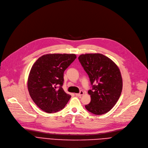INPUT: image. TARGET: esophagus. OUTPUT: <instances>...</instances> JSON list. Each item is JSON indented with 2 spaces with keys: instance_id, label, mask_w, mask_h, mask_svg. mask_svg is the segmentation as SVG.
<instances>
[{
  "instance_id": "esophagus-1",
  "label": "esophagus",
  "mask_w": 148,
  "mask_h": 148,
  "mask_svg": "<svg viewBox=\"0 0 148 148\" xmlns=\"http://www.w3.org/2000/svg\"><path fill=\"white\" fill-rule=\"evenodd\" d=\"M75 95H76V96H81V95H84V91H81L79 93H76V94H75Z\"/></svg>"
}]
</instances>
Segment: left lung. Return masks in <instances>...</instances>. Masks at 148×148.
I'll return each instance as SVG.
<instances>
[{"instance_id":"8db88e82","label":"left lung","mask_w":148,"mask_h":148,"mask_svg":"<svg viewBox=\"0 0 148 148\" xmlns=\"http://www.w3.org/2000/svg\"><path fill=\"white\" fill-rule=\"evenodd\" d=\"M78 59L92 87L88 91L91 102L85 107L95 115L105 114L115 105L122 92L119 69L111 59L101 54H82Z\"/></svg>"}]
</instances>
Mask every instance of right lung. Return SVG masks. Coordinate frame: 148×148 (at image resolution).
Segmentation results:
<instances>
[{
	"instance_id": "right-lung-1",
	"label": "right lung",
	"mask_w": 148,
	"mask_h": 148,
	"mask_svg": "<svg viewBox=\"0 0 148 148\" xmlns=\"http://www.w3.org/2000/svg\"><path fill=\"white\" fill-rule=\"evenodd\" d=\"M74 54H48L39 57L30 70L27 87L34 103L43 111L63 109L71 95L63 90L64 72L76 59Z\"/></svg>"
}]
</instances>
